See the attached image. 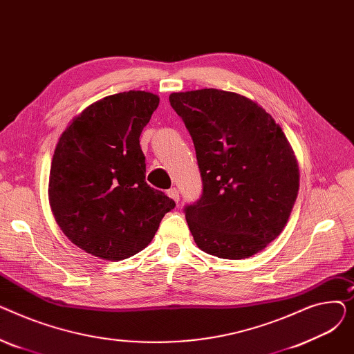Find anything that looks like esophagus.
Listing matches in <instances>:
<instances>
[{
  "label": "esophagus",
  "instance_id": "obj_1",
  "mask_svg": "<svg viewBox=\"0 0 354 354\" xmlns=\"http://www.w3.org/2000/svg\"><path fill=\"white\" fill-rule=\"evenodd\" d=\"M167 196L172 198L176 203L179 202V191L176 188H171L169 191H167Z\"/></svg>",
  "mask_w": 354,
  "mask_h": 354
}]
</instances>
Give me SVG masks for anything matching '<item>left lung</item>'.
I'll return each instance as SVG.
<instances>
[{
    "label": "left lung",
    "mask_w": 354,
    "mask_h": 354,
    "mask_svg": "<svg viewBox=\"0 0 354 354\" xmlns=\"http://www.w3.org/2000/svg\"><path fill=\"white\" fill-rule=\"evenodd\" d=\"M171 106L194 140L202 195L185 208L196 245L243 259L284 230L300 187L290 142L266 109L234 91L172 93Z\"/></svg>",
    "instance_id": "8db88e82"
}]
</instances>
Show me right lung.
Wrapping results in <instances>:
<instances>
[{
    "instance_id": "add662e5",
    "label": "right lung",
    "mask_w": 354,
    "mask_h": 354,
    "mask_svg": "<svg viewBox=\"0 0 354 354\" xmlns=\"http://www.w3.org/2000/svg\"><path fill=\"white\" fill-rule=\"evenodd\" d=\"M159 96L130 90L86 107L62 133L48 201L64 235L87 254L122 261L153 239L175 201L146 183L139 138Z\"/></svg>"
}]
</instances>
